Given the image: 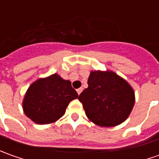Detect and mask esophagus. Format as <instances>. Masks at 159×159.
Returning a JSON list of instances; mask_svg holds the SVG:
<instances>
[{"mask_svg":"<svg viewBox=\"0 0 159 159\" xmlns=\"http://www.w3.org/2000/svg\"><path fill=\"white\" fill-rule=\"evenodd\" d=\"M82 90H83L82 88H80V89H77V93H78V95H80V93L82 92Z\"/></svg>","mask_w":159,"mask_h":159,"instance_id":"1","label":"esophagus"}]
</instances>
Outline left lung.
<instances>
[{
	"mask_svg": "<svg viewBox=\"0 0 159 159\" xmlns=\"http://www.w3.org/2000/svg\"><path fill=\"white\" fill-rule=\"evenodd\" d=\"M89 88L79 95L87 117L100 126H115L128 118L134 93L124 79L113 71H91Z\"/></svg>",
	"mask_w": 159,
	"mask_h": 159,
	"instance_id": "8db88e82",
	"label": "left lung"
}]
</instances>
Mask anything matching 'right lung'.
I'll return each instance as SVG.
<instances>
[{"mask_svg": "<svg viewBox=\"0 0 159 159\" xmlns=\"http://www.w3.org/2000/svg\"><path fill=\"white\" fill-rule=\"evenodd\" d=\"M78 98V93L70 81L57 73L39 79L28 89L23 102L25 115L34 122L45 125L59 119L69 102Z\"/></svg>", "mask_w": 159, "mask_h": 159, "instance_id": "obj_1", "label": "right lung"}]
</instances>
